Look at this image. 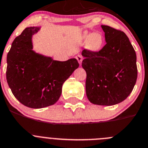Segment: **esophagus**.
I'll use <instances>...</instances> for the list:
<instances>
[{
	"label": "esophagus",
	"mask_w": 148,
	"mask_h": 148,
	"mask_svg": "<svg viewBox=\"0 0 148 148\" xmlns=\"http://www.w3.org/2000/svg\"><path fill=\"white\" fill-rule=\"evenodd\" d=\"M76 58H77V61L79 62V65H82V55H78L76 56Z\"/></svg>",
	"instance_id": "34e87169"
}]
</instances>
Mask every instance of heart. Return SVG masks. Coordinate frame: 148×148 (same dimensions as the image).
I'll return each instance as SVG.
<instances>
[{
  "mask_svg": "<svg viewBox=\"0 0 148 148\" xmlns=\"http://www.w3.org/2000/svg\"><path fill=\"white\" fill-rule=\"evenodd\" d=\"M82 40L86 43V47L92 52H99L104 45V38L100 33L84 32L82 35Z\"/></svg>",
  "mask_w": 148,
  "mask_h": 148,
  "instance_id": "obj_1",
  "label": "heart"
}]
</instances>
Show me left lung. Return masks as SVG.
I'll use <instances>...</instances> for the list:
<instances>
[{"label":"left lung","mask_w":148,"mask_h":148,"mask_svg":"<svg viewBox=\"0 0 148 148\" xmlns=\"http://www.w3.org/2000/svg\"><path fill=\"white\" fill-rule=\"evenodd\" d=\"M106 45L98 52L82 50V66L87 74L85 90L93 104L112 106L123 101L137 78L136 55L125 33L101 25Z\"/></svg>","instance_id":"left-lung-1"}]
</instances>
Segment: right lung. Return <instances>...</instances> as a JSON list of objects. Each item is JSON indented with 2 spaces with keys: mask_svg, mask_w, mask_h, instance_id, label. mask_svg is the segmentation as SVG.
Segmentation results:
<instances>
[{
  "mask_svg": "<svg viewBox=\"0 0 148 148\" xmlns=\"http://www.w3.org/2000/svg\"><path fill=\"white\" fill-rule=\"evenodd\" d=\"M41 27H27L12 42L7 55L6 79L14 97L23 105L41 109L58 101L62 86L79 67L76 58L53 60L34 49L33 36Z\"/></svg>",
  "mask_w": 148,
  "mask_h": 148,
  "instance_id": "1",
  "label": "right lung"
}]
</instances>
